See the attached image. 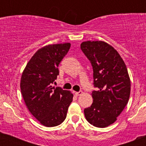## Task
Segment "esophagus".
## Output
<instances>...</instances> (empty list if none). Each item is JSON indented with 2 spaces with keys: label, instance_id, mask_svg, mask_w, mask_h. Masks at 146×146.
I'll use <instances>...</instances> for the list:
<instances>
[{
  "label": "esophagus",
  "instance_id": "1",
  "mask_svg": "<svg viewBox=\"0 0 146 146\" xmlns=\"http://www.w3.org/2000/svg\"><path fill=\"white\" fill-rule=\"evenodd\" d=\"M82 94H83V92H82V91H78V92L74 93V94H75L76 96H80V95H82Z\"/></svg>",
  "mask_w": 146,
  "mask_h": 146
}]
</instances>
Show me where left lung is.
Returning a JSON list of instances; mask_svg holds the SVG:
<instances>
[{
	"label": "left lung",
	"instance_id": "left-lung-1",
	"mask_svg": "<svg viewBox=\"0 0 146 146\" xmlns=\"http://www.w3.org/2000/svg\"><path fill=\"white\" fill-rule=\"evenodd\" d=\"M80 48L91 61L94 71V99L84 110L86 120L93 126L104 128L113 124L129 99L131 82L121 55L102 41L83 42Z\"/></svg>",
	"mask_w": 146,
	"mask_h": 146
}]
</instances>
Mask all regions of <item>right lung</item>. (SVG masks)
I'll return each mask as SVG.
<instances>
[{"mask_svg":"<svg viewBox=\"0 0 146 146\" xmlns=\"http://www.w3.org/2000/svg\"><path fill=\"white\" fill-rule=\"evenodd\" d=\"M70 47V43H64L42 47L22 74L20 89L25 105L39 123L47 127L58 126L65 120L73 99L69 91L52 86L59 74V64Z\"/></svg>","mask_w":146,"mask_h":146,"instance_id":"1","label":"right lung"}]
</instances>
